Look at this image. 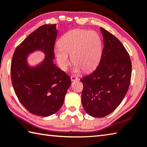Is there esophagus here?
Listing matches in <instances>:
<instances>
[{"mask_svg": "<svg viewBox=\"0 0 147 147\" xmlns=\"http://www.w3.org/2000/svg\"><path fill=\"white\" fill-rule=\"evenodd\" d=\"M78 78H77L76 76H71V80L72 81H76V80H78Z\"/></svg>", "mask_w": 147, "mask_h": 147, "instance_id": "34e87169", "label": "esophagus"}]
</instances>
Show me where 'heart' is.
<instances>
[{"instance_id": "obj_1", "label": "heart", "mask_w": 147, "mask_h": 147, "mask_svg": "<svg viewBox=\"0 0 147 147\" xmlns=\"http://www.w3.org/2000/svg\"><path fill=\"white\" fill-rule=\"evenodd\" d=\"M59 47L55 50L58 64L63 71L70 65L72 55L75 71L82 69L90 72L96 67L102 55V41L95 31L76 29L63 34L58 41Z\"/></svg>"}]
</instances>
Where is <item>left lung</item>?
<instances>
[{"label": "left lung", "instance_id": "obj_1", "mask_svg": "<svg viewBox=\"0 0 147 147\" xmlns=\"http://www.w3.org/2000/svg\"><path fill=\"white\" fill-rule=\"evenodd\" d=\"M104 47L99 65L80 81L82 103L86 113L103 118L115 110L129 89L132 63L123 45L110 32L100 28Z\"/></svg>", "mask_w": 147, "mask_h": 147}]
</instances>
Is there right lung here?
Masks as SVG:
<instances>
[{
	"label": "right lung",
	"instance_id": "obj_1",
	"mask_svg": "<svg viewBox=\"0 0 147 147\" xmlns=\"http://www.w3.org/2000/svg\"><path fill=\"white\" fill-rule=\"evenodd\" d=\"M58 31L56 24H44L36 29L16 48L11 63V78L15 92L22 105L31 114L46 117L62 106L71 78L53 62ZM35 50L46 54L35 68L26 59Z\"/></svg>",
	"mask_w": 147,
	"mask_h": 147
}]
</instances>
